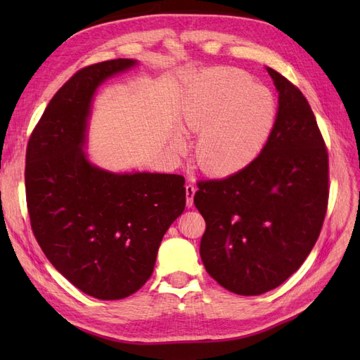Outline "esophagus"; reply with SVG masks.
<instances>
[{"label": "esophagus", "instance_id": "esophagus-1", "mask_svg": "<svg viewBox=\"0 0 360 360\" xmlns=\"http://www.w3.org/2000/svg\"><path fill=\"white\" fill-rule=\"evenodd\" d=\"M195 192H197V188H195L192 183H188L186 184V204H188V207L193 205V195H195Z\"/></svg>", "mask_w": 360, "mask_h": 360}]
</instances>
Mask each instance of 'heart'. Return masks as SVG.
Listing matches in <instances>:
<instances>
[{"label":"heart","mask_w":360,"mask_h":360,"mask_svg":"<svg viewBox=\"0 0 360 360\" xmlns=\"http://www.w3.org/2000/svg\"><path fill=\"white\" fill-rule=\"evenodd\" d=\"M183 124L198 135L195 158L212 176H233L263 155L278 122V102L242 70L217 68L186 85L180 102ZM174 147L183 151L184 138Z\"/></svg>","instance_id":"obj_1"}]
</instances>
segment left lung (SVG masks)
<instances>
[{"label": "left lung", "instance_id": "left-lung-1", "mask_svg": "<svg viewBox=\"0 0 360 360\" xmlns=\"http://www.w3.org/2000/svg\"><path fill=\"white\" fill-rule=\"evenodd\" d=\"M279 91L278 122L252 165L200 180L193 202L205 221L200 255L217 284L258 296L287 281L320 236L329 202V156L307 97L267 68Z\"/></svg>", "mask_w": 360, "mask_h": 360}]
</instances>
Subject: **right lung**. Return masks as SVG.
<instances>
[{
  "mask_svg": "<svg viewBox=\"0 0 360 360\" xmlns=\"http://www.w3.org/2000/svg\"><path fill=\"white\" fill-rule=\"evenodd\" d=\"M135 63L117 58L76 72L53 94L27 146L36 240L64 278L101 300L124 299L146 284L163 234L186 205L183 176L112 174L82 151L96 89Z\"/></svg>",
  "mask_w": 360,
  "mask_h": 360,
  "instance_id": "add662e5",
  "label": "right lung"
}]
</instances>
